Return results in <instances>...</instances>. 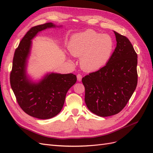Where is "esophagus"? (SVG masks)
Wrapping results in <instances>:
<instances>
[{"mask_svg":"<svg viewBox=\"0 0 153 153\" xmlns=\"http://www.w3.org/2000/svg\"><path fill=\"white\" fill-rule=\"evenodd\" d=\"M76 77H77V80H78V82H80V81L82 80V76L80 75V74H78L77 76H76Z\"/></svg>","mask_w":153,"mask_h":153,"instance_id":"obj_1","label":"esophagus"}]
</instances>
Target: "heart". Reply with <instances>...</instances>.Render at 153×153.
Listing matches in <instances>:
<instances>
[{"label": "heart", "mask_w": 153, "mask_h": 153, "mask_svg": "<svg viewBox=\"0 0 153 153\" xmlns=\"http://www.w3.org/2000/svg\"><path fill=\"white\" fill-rule=\"evenodd\" d=\"M115 48L112 36L92 29L73 35L68 45L69 52L73 56L80 57V67L87 72L104 68L110 62Z\"/></svg>", "instance_id": "obj_1"}]
</instances>
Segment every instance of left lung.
Returning <instances> with one entry per match:
<instances>
[{
    "instance_id": "left-lung-1",
    "label": "left lung",
    "mask_w": 153,
    "mask_h": 153,
    "mask_svg": "<svg viewBox=\"0 0 153 153\" xmlns=\"http://www.w3.org/2000/svg\"><path fill=\"white\" fill-rule=\"evenodd\" d=\"M114 32L117 45L110 62L82 80L87 108L100 117L121 112L137 85V54L126 37Z\"/></svg>"
}]
</instances>
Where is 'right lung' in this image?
<instances>
[{
    "instance_id": "add662e5",
    "label": "right lung",
    "mask_w": 153,
    "mask_h": 153,
    "mask_svg": "<svg viewBox=\"0 0 153 153\" xmlns=\"http://www.w3.org/2000/svg\"><path fill=\"white\" fill-rule=\"evenodd\" d=\"M58 27L49 22L32 27L14 54L10 74L11 89L21 108L40 119L52 118L61 112L68 91L76 82V75L72 73H48L38 82L31 80L27 73L32 39L41 31Z\"/></svg>"
}]
</instances>
